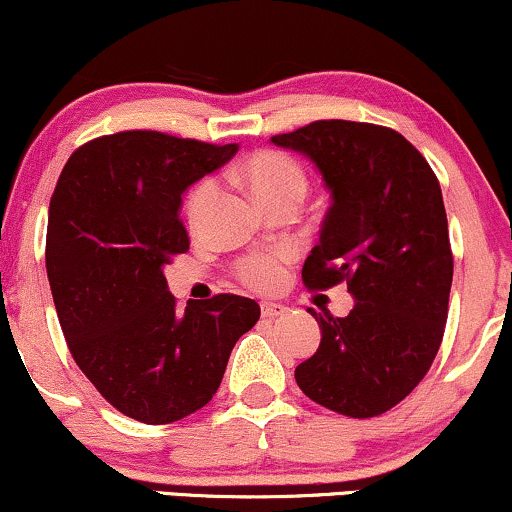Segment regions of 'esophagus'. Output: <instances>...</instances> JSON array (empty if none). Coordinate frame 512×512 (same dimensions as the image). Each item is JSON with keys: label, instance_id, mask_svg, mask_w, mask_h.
<instances>
[{"label": "esophagus", "instance_id": "esophagus-1", "mask_svg": "<svg viewBox=\"0 0 512 512\" xmlns=\"http://www.w3.org/2000/svg\"><path fill=\"white\" fill-rule=\"evenodd\" d=\"M260 312H262V319H276V316L286 314V307L276 302H262Z\"/></svg>", "mask_w": 512, "mask_h": 512}]
</instances>
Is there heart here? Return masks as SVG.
I'll use <instances>...</instances> for the list:
<instances>
[{"mask_svg":"<svg viewBox=\"0 0 512 512\" xmlns=\"http://www.w3.org/2000/svg\"><path fill=\"white\" fill-rule=\"evenodd\" d=\"M241 179L269 210L286 208V205L297 208L309 191L307 170H304L300 160L283 151H274V148H262V151L252 153L241 165ZM212 198H215V181L212 179H200L189 191L184 203V215L191 229H196L203 222ZM288 264L290 255L283 250L248 252L236 262L234 271L243 286L269 293V290H276L283 283Z\"/></svg>","mask_w":512,"mask_h":512,"instance_id":"b5f03b06","label":"heart"}]
</instances>
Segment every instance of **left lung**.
I'll return each mask as SVG.
<instances>
[{"instance_id":"left-lung-1","label":"left lung","mask_w":512,"mask_h":512,"mask_svg":"<svg viewBox=\"0 0 512 512\" xmlns=\"http://www.w3.org/2000/svg\"><path fill=\"white\" fill-rule=\"evenodd\" d=\"M271 141L307 155L333 196L304 286L347 283L357 300L345 319L309 309L321 345L295 380L340 416H380L425 378L444 338L454 255L437 174L411 141L371 122L316 120Z\"/></svg>"}]
</instances>
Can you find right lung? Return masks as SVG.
<instances>
[{
	"mask_svg": "<svg viewBox=\"0 0 512 512\" xmlns=\"http://www.w3.org/2000/svg\"><path fill=\"white\" fill-rule=\"evenodd\" d=\"M236 151L127 129L82 144L56 181L44 255L58 323L89 383L139 423L203 409L260 319V304L231 293L179 309L163 274L189 250L181 193Z\"/></svg>",
	"mask_w": 512,
	"mask_h": 512,
	"instance_id": "1",
	"label": "right lung"
}]
</instances>
